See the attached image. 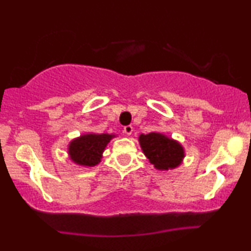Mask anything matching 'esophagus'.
Listing matches in <instances>:
<instances>
[{
  "label": "esophagus",
  "mask_w": 251,
  "mask_h": 251,
  "mask_svg": "<svg viewBox=\"0 0 251 251\" xmlns=\"http://www.w3.org/2000/svg\"><path fill=\"white\" fill-rule=\"evenodd\" d=\"M132 132H133V127H132L131 125H127V126H125V127H124V133H125V134L131 135Z\"/></svg>",
  "instance_id": "esophagus-1"
}]
</instances>
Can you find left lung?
Instances as JSON below:
<instances>
[{
	"label": "left lung",
	"instance_id": "1",
	"mask_svg": "<svg viewBox=\"0 0 251 251\" xmlns=\"http://www.w3.org/2000/svg\"><path fill=\"white\" fill-rule=\"evenodd\" d=\"M143 153L159 171L174 170L183 163L185 151L181 144L159 132L139 135Z\"/></svg>",
	"mask_w": 251,
	"mask_h": 251
}]
</instances>
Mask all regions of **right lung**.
Returning <instances> with one entry per match:
<instances>
[{
	"label": "right lung",
	"mask_w": 251,
	"mask_h": 251,
	"mask_svg": "<svg viewBox=\"0 0 251 251\" xmlns=\"http://www.w3.org/2000/svg\"><path fill=\"white\" fill-rule=\"evenodd\" d=\"M116 134L86 133L68 144V157L74 164L83 168L96 166L101 162L107 144Z\"/></svg>",
	"instance_id": "1"
}]
</instances>
